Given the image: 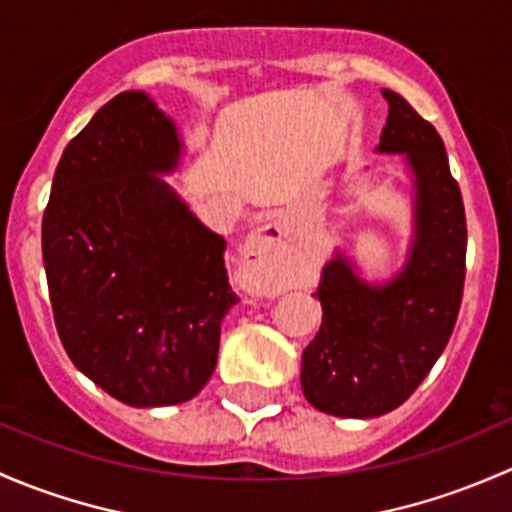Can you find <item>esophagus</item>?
Listing matches in <instances>:
<instances>
[{
  "label": "esophagus",
  "instance_id": "34e87169",
  "mask_svg": "<svg viewBox=\"0 0 512 512\" xmlns=\"http://www.w3.org/2000/svg\"><path fill=\"white\" fill-rule=\"evenodd\" d=\"M295 231V219L288 212H276L268 217L266 224H261L249 241L241 249L244 266L249 268L251 283L258 286V278L266 276L271 261L283 251V241Z\"/></svg>",
  "mask_w": 512,
  "mask_h": 512
}]
</instances>
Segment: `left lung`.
<instances>
[{"label": "left lung", "mask_w": 512, "mask_h": 512, "mask_svg": "<svg viewBox=\"0 0 512 512\" xmlns=\"http://www.w3.org/2000/svg\"><path fill=\"white\" fill-rule=\"evenodd\" d=\"M377 152L402 155L412 197V239L402 268L372 283L335 249L313 295L323 305L318 335L303 350L300 387L315 409L372 419L407 402L444 352L466 278V214L444 140L399 93Z\"/></svg>", "instance_id": "1"}]
</instances>
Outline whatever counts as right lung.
<instances>
[{"mask_svg":"<svg viewBox=\"0 0 512 512\" xmlns=\"http://www.w3.org/2000/svg\"><path fill=\"white\" fill-rule=\"evenodd\" d=\"M177 123L145 91L103 105L63 150L41 224L46 281L68 357L130 407L192 399L217 367L236 305L224 236L167 184Z\"/></svg>","mask_w":512,"mask_h":512,"instance_id":"add662e5","label":"right lung"}]
</instances>
